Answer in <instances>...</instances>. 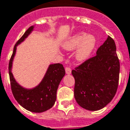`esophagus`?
Masks as SVG:
<instances>
[{
  "label": "esophagus",
  "mask_w": 130,
  "mask_h": 130,
  "mask_svg": "<svg viewBox=\"0 0 130 130\" xmlns=\"http://www.w3.org/2000/svg\"><path fill=\"white\" fill-rule=\"evenodd\" d=\"M65 71H66L67 74H71V68H69V67H66L65 68Z\"/></svg>",
  "instance_id": "esophagus-1"
}]
</instances>
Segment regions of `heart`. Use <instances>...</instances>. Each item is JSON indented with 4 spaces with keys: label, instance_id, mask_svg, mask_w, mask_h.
<instances>
[{
    "label": "heart",
    "instance_id": "1",
    "mask_svg": "<svg viewBox=\"0 0 130 130\" xmlns=\"http://www.w3.org/2000/svg\"><path fill=\"white\" fill-rule=\"evenodd\" d=\"M96 45V39L92 35L85 32H78L71 36L63 43V47L67 50L78 49L76 57L78 61H85L89 58Z\"/></svg>",
    "mask_w": 130,
    "mask_h": 130
}]
</instances>
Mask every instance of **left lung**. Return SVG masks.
Listing matches in <instances>:
<instances>
[{
  "instance_id": "obj_1",
  "label": "left lung",
  "mask_w": 130,
  "mask_h": 130,
  "mask_svg": "<svg viewBox=\"0 0 130 130\" xmlns=\"http://www.w3.org/2000/svg\"><path fill=\"white\" fill-rule=\"evenodd\" d=\"M75 78L74 97L80 107L95 111L103 108L117 92L120 61L114 39L108 37L96 52L72 70Z\"/></svg>"
}]
</instances>
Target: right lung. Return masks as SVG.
<instances>
[{
  "label": "right lung",
  "instance_id": "obj_1",
  "mask_svg": "<svg viewBox=\"0 0 130 130\" xmlns=\"http://www.w3.org/2000/svg\"><path fill=\"white\" fill-rule=\"evenodd\" d=\"M33 27V26H31L27 29L14 46L9 61V76L13 96L19 104L29 111L42 112L50 109L54 105L56 99V91L61 80L65 75V70L61 63L51 64L41 83L32 89L24 88L16 82L11 72L16 48L30 34Z\"/></svg>",
  "mask_w": 130,
  "mask_h": 130
}]
</instances>
